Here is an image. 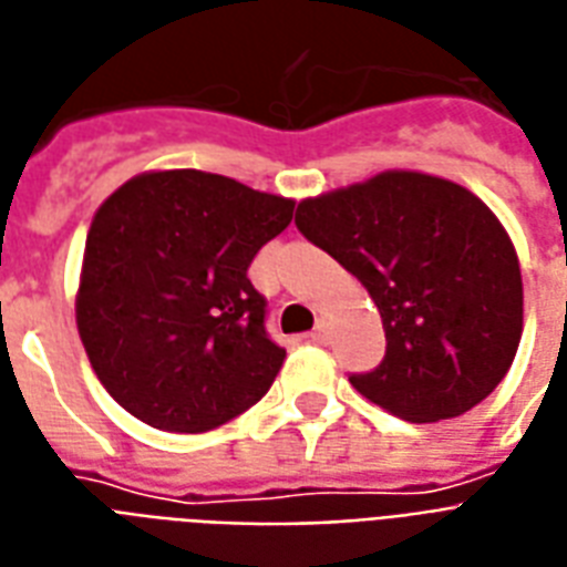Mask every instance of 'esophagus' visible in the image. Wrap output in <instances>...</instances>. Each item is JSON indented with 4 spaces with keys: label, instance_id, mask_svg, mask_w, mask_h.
Instances as JSON below:
<instances>
[{
    "label": "esophagus",
    "instance_id": "esophagus-1",
    "mask_svg": "<svg viewBox=\"0 0 567 567\" xmlns=\"http://www.w3.org/2000/svg\"><path fill=\"white\" fill-rule=\"evenodd\" d=\"M326 338H329V329H326V320H317L311 332V341L313 344H326Z\"/></svg>",
    "mask_w": 567,
    "mask_h": 567
}]
</instances>
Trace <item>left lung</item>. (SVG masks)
Returning a JSON list of instances; mask_svg holds the SVG:
<instances>
[{
    "instance_id": "8db88e82",
    "label": "left lung",
    "mask_w": 567,
    "mask_h": 567,
    "mask_svg": "<svg viewBox=\"0 0 567 567\" xmlns=\"http://www.w3.org/2000/svg\"><path fill=\"white\" fill-rule=\"evenodd\" d=\"M299 233L378 305L386 357L350 383L408 423L471 411L502 383L523 334L514 241L471 189L423 172L299 202Z\"/></svg>"
}]
</instances>
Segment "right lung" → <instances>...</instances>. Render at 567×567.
<instances>
[{
    "mask_svg": "<svg viewBox=\"0 0 567 567\" xmlns=\"http://www.w3.org/2000/svg\"><path fill=\"white\" fill-rule=\"evenodd\" d=\"M296 202L196 168L130 177L90 223L74 299L86 359L142 423L208 432L244 414L287 350L247 278Z\"/></svg>",
    "mask_w": 567,
    "mask_h": 567,
    "instance_id": "add662e5",
    "label": "right lung"
}]
</instances>
